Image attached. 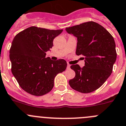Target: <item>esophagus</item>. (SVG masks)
I'll use <instances>...</instances> for the list:
<instances>
[{
	"mask_svg": "<svg viewBox=\"0 0 126 126\" xmlns=\"http://www.w3.org/2000/svg\"><path fill=\"white\" fill-rule=\"evenodd\" d=\"M67 69H70V64H68V63L67 64Z\"/></svg>",
	"mask_w": 126,
	"mask_h": 126,
	"instance_id": "1",
	"label": "esophagus"
}]
</instances>
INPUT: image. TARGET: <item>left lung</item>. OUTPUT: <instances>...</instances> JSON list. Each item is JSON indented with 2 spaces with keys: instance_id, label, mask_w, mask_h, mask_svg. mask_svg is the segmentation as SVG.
I'll use <instances>...</instances> for the list:
<instances>
[{
  "instance_id": "8db88e82",
  "label": "left lung",
  "mask_w": 126,
  "mask_h": 126,
  "mask_svg": "<svg viewBox=\"0 0 126 126\" xmlns=\"http://www.w3.org/2000/svg\"><path fill=\"white\" fill-rule=\"evenodd\" d=\"M77 38V55H83L85 66H70L75 77L69 81L71 88L87 94L101 87L112 72L117 53L114 38L101 25L94 21L66 28Z\"/></svg>"
}]
</instances>
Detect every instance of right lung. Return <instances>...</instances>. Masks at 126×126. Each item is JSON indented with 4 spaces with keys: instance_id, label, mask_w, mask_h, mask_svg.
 <instances>
[{
    "instance_id": "right-lung-1",
    "label": "right lung",
    "mask_w": 126,
    "mask_h": 126,
    "mask_svg": "<svg viewBox=\"0 0 126 126\" xmlns=\"http://www.w3.org/2000/svg\"><path fill=\"white\" fill-rule=\"evenodd\" d=\"M63 29L31 26L14 37L9 51L11 71L19 86L28 94L42 96L54 87V79L66 68L64 60H51L46 52Z\"/></svg>"
}]
</instances>
